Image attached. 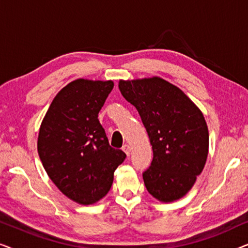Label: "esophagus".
<instances>
[{"instance_id": "obj_1", "label": "esophagus", "mask_w": 248, "mask_h": 248, "mask_svg": "<svg viewBox=\"0 0 248 248\" xmlns=\"http://www.w3.org/2000/svg\"><path fill=\"white\" fill-rule=\"evenodd\" d=\"M122 150H123L125 154H126V155H130V154H131V147L128 144H124L123 148H122Z\"/></svg>"}]
</instances>
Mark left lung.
I'll return each instance as SVG.
<instances>
[{
	"label": "left lung",
	"mask_w": 248,
	"mask_h": 248,
	"mask_svg": "<svg viewBox=\"0 0 248 248\" xmlns=\"http://www.w3.org/2000/svg\"><path fill=\"white\" fill-rule=\"evenodd\" d=\"M118 88L138 109L152 145L145 187L158 201H177L191 191L208 158L209 131L202 111L160 77L120 80Z\"/></svg>",
	"instance_id": "8db88e82"
}]
</instances>
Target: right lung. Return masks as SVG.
Here are the masks:
<instances>
[{
  "instance_id": "add662e5",
  "label": "right lung",
  "mask_w": 248,
  "mask_h": 248,
  "mask_svg": "<svg viewBox=\"0 0 248 248\" xmlns=\"http://www.w3.org/2000/svg\"><path fill=\"white\" fill-rule=\"evenodd\" d=\"M113 87L111 80L72 81L59 91L40 124L37 150L47 175L66 198L82 205L107 194L126 157L110 147L98 120Z\"/></svg>"
}]
</instances>
